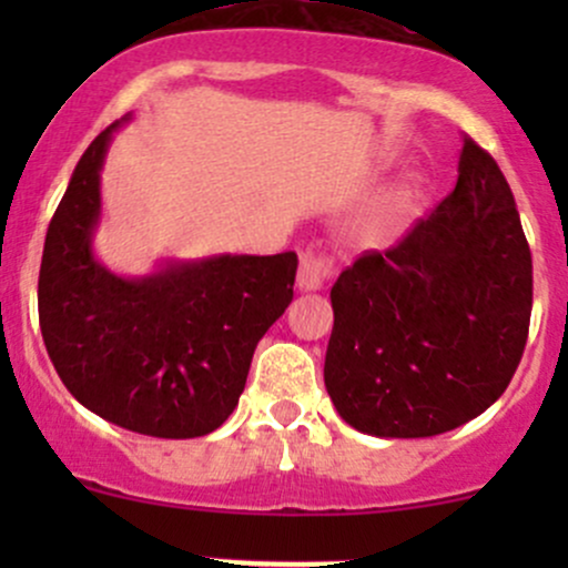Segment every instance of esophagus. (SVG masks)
<instances>
[{"label":"esophagus","instance_id":"esophagus-1","mask_svg":"<svg viewBox=\"0 0 568 568\" xmlns=\"http://www.w3.org/2000/svg\"><path fill=\"white\" fill-rule=\"evenodd\" d=\"M331 272H334V264H331L328 256L315 251L302 253V266H298L296 275L298 291H321L325 280L331 277Z\"/></svg>","mask_w":568,"mask_h":568}]
</instances>
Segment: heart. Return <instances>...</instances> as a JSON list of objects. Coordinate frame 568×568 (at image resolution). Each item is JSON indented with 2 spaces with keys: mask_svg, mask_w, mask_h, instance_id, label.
Instances as JSON below:
<instances>
[{
  "mask_svg": "<svg viewBox=\"0 0 568 568\" xmlns=\"http://www.w3.org/2000/svg\"><path fill=\"white\" fill-rule=\"evenodd\" d=\"M406 200H408V189H395V192H389L387 197H382L379 202H376L374 211L368 213L366 230L371 234H382L397 216H400Z\"/></svg>",
  "mask_w": 568,
  "mask_h": 568,
  "instance_id": "heart-1",
  "label": "heart"
}]
</instances>
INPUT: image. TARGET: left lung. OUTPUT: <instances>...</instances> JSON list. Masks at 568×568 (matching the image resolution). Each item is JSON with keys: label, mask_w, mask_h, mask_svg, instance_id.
I'll list each match as a JSON object with an SVG mask.
<instances>
[{"label": "left lung", "mask_w": 568, "mask_h": 568, "mask_svg": "<svg viewBox=\"0 0 568 568\" xmlns=\"http://www.w3.org/2000/svg\"><path fill=\"white\" fill-rule=\"evenodd\" d=\"M325 389L376 438L465 425L510 384L531 321V251L505 175L462 135L454 192L331 288Z\"/></svg>", "instance_id": "obj_1"}]
</instances>
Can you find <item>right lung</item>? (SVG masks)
<instances>
[{
    "instance_id": "obj_1",
    "label": "right lung",
    "mask_w": 568,
    "mask_h": 568,
    "mask_svg": "<svg viewBox=\"0 0 568 568\" xmlns=\"http://www.w3.org/2000/svg\"><path fill=\"white\" fill-rule=\"evenodd\" d=\"M95 135L48 226L39 328L67 389L101 419L152 438L224 425L253 349L293 298L296 253L165 262L122 277L93 253L101 171L114 130Z\"/></svg>"
}]
</instances>
